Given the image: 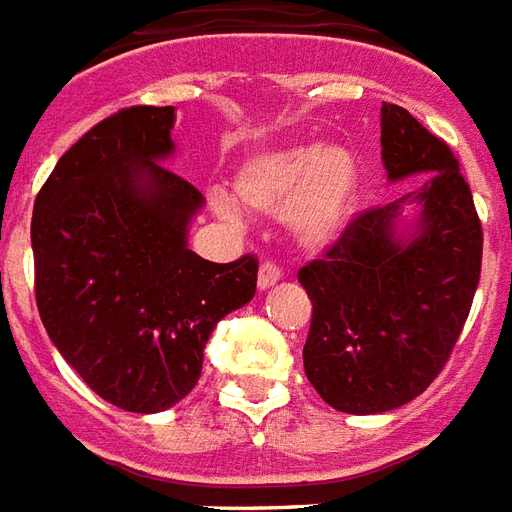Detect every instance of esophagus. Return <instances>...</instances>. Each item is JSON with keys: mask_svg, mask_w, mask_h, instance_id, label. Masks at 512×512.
<instances>
[{"mask_svg": "<svg viewBox=\"0 0 512 512\" xmlns=\"http://www.w3.org/2000/svg\"><path fill=\"white\" fill-rule=\"evenodd\" d=\"M279 279H282V271H279V266H276V263H263V266H260V271H257V287H260V290L274 287Z\"/></svg>", "mask_w": 512, "mask_h": 512, "instance_id": "esophagus-1", "label": "esophagus"}]
</instances>
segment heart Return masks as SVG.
<instances>
[{"mask_svg":"<svg viewBox=\"0 0 512 512\" xmlns=\"http://www.w3.org/2000/svg\"><path fill=\"white\" fill-rule=\"evenodd\" d=\"M361 189V165L347 146L295 143L257 151L233 173V198L241 206L282 217L301 244L328 246L342 236ZM214 208L227 219L236 208L214 195Z\"/></svg>","mask_w":512,"mask_h":512,"instance_id":"obj_1","label":"heart"}]
</instances>
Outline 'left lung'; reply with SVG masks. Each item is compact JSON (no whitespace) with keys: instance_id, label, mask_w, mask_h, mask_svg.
<instances>
[{"instance_id":"left-lung-1","label":"left lung","mask_w":512,"mask_h":512,"mask_svg":"<svg viewBox=\"0 0 512 512\" xmlns=\"http://www.w3.org/2000/svg\"><path fill=\"white\" fill-rule=\"evenodd\" d=\"M380 127L388 181L426 179L363 211L298 271L312 298L304 372L350 415L396 410L429 388L467 323L483 260L478 211L448 143L391 102Z\"/></svg>"}]
</instances>
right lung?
Masks as SVG:
<instances>
[{
  "label": "right lung",
  "instance_id": "add662e5",
  "mask_svg": "<svg viewBox=\"0 0 512 512\" xmlns=\"http://www.w3.org/2000/svg\"><path fill=\"white\" fill-rule=\"evenodd\" d=\"M173 105H135L86 132L34 200V295L45 331L97 396L162 412L200 380L208 336L252 301L257 260L187 246L203 195L173 157Z\"/></svg>",
  "mask_w": 512,
  "mask_h": 512
}]
</instances>
